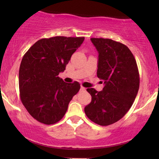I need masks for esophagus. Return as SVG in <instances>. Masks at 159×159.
<instances>
[{"mask_svg":"<svg viewBox=\"0 0 159 159\" xmlns=\"http://www.w3.org/2000/svg\"><path fill=\"white\" fill-rule=\"evenodd\" d=\"M85 90H86V88H85V87H82V86H81V89H80V91H81V92H82V91H85Z\"/></svg>","mask_w":159,"mask_h":159,"instance_id":"esophagus-1","label":"esophagus"}]
</instances>
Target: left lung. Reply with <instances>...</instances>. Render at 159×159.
Listing matches in <instances>:
<instances>
[{
	"label": "left lung",
	"mask_w": 159,
	"mask_h": 159,
	"mask_svg": "<svg viewBox=\"0 0 159 159\" xmlns=\"http://www.w3.org/2000/svg\"><path fill=\"white\" fill-rule=\"evenodd\" d=\"M90 40L98 53L97 76L105 87L102 91L87 89L92 100L84 112L91 121L105 126L123 118L131 108L139 90V72L126 45L111 39Z\"/></svg>",
	"instance_id": "1"
}]
</instances>
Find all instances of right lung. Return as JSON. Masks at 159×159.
Masks as SVG:
<instances>
[{"mask_svg":"<svg viewBox=\"0 0 159 159\" xmlns=\"http://www.w3.org/2000/svg\"><path fill=\"white\" fill-rule=\"evenodd\" d=\"M84 37L41 39L25 53L19 68L20 98L39 123L52 125L64 116L69 102L80 90L78 81L66 83L58 76Z\"/></svg>","mask_w":159,"mask_h":159,"instance_id":"right-lung-1","label":"right lung"}]
</instances>
